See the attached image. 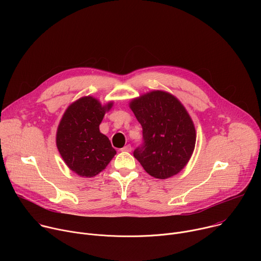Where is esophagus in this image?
I'll return each mask as SVG.
<instances>
[{
    "mask_svg": "<svg viewBox=\"0 0 261 261\" xmlns=\"http://www.w3.org/2000/svg\"><path fill=\"white\" fill-rule=\"evenodd\" d=\"M121 151L122 152H131L132 151V146L130 144H127L123 148H121Z\"/></svg>",
    "mask_w": 261,
    "mask_h": 261,
    "instance_id": "obj_1",
    "label": "esophagus"
}]
</instances>
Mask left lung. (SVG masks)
<instances>
[{
	"label": "left lung",
	"mask_w": 261,
	"mask_h": 261,
	"mask_svg": "<svg viewBox=\"0 0 261 261\" xmlns=\"http://www.w3.org/2000/svg\"><path fill=\"white\" fill-rule=\"evenodd\" d=\"M130 108L142 127L143 142L134 157L156 178L178 173L190 160L196 132L184 105L171 94L152 91L130 102Z\"/></svg>",
	"instance_id": "1"
}]
</instances>
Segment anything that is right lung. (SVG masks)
<instances>
[{
  "mask_svg": "<svg viewBox=\"0 0 261 261\" xmlns=\"http://www.w3.org/2000/svg\"><path fill=\"white\" fill-rule=\"evenodd\" d=\"M113 102L106 105L91 97L73 102L65 111L57 131V146L66 165L76 174L93 177L117 154L107 136L99 130Z\"/></svg>",
  "mask_w": 261,
  "mask_h": 261,
  "instance_id": "obj_1",
  "label": "right lung"
}]
</instances>
